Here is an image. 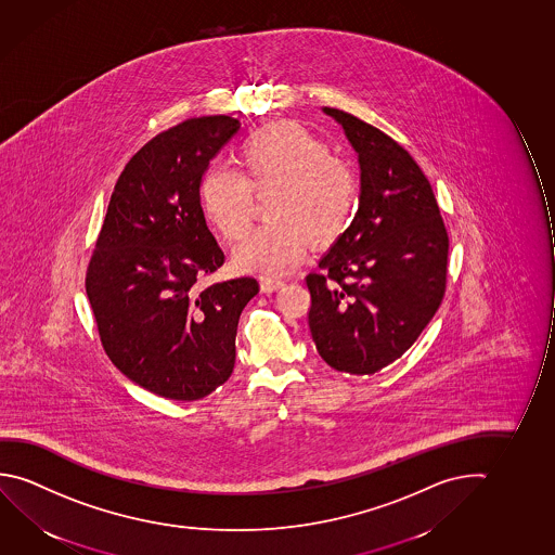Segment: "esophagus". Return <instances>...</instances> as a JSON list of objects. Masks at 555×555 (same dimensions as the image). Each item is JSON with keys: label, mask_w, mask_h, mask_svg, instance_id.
Masks as SVG:
<instances>
[{"label": "esophagus", "mask_w": 555, "mask_h": 555, "mask_svg": "<svg viewBox=\"0 0 555 555\" xmlns=\"http://www.w3.org/2000/svg\"><path fill=\"white\" fill-rule=\"evenodd\" d=\"M286 282L282 281V279H273V276H261V291L263 292H273L282 288Z\"/></svg>", "instance_id": "esophagus-1"}]
</instances>
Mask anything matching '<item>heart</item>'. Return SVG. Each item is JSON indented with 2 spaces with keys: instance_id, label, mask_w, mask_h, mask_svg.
<instances>
[{
  "instance_id": "heart-1",
  "label": "heart",
  "mask_w": 555,
  "mask_h": 555,
  "mask_svg": "<svg viewBox=\"0 0 555 555\" xmlns=\"http://www.w3.org/2000/svg\"><path fill=\"white\" fill-rule=\"evenodd\" d=\"M240 172L209 167L199 202L214 231L236 242L251 224L254 194L264 199L271 221L251 232L234 251L244 273H286L306 257L311 238L328 246L348 231L359 188L350 167L334 159L331 145L296 120L254 130L238 145Z\"/></svg>"
}]
</instances>
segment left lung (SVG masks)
I'll use <instances>...</instances> for the list:
<instances>
[{
    "label": "left lung",
    "instance_id": "obj_1",
    "mask_svg": "<svg viewBox=\"0 0 555 555\" xmlns=\"http://www.w3.org/2000/svg\"><path fill=\"white\" fill-rule=\"evenodd\" d=\"M324 113L358 152L361 196L350 229L306 276L309 331L331 367L373 375L410 350L440 308L450 240L410 152L351 113Z\"/></svg>",
    "mask_w": 555,
    "mask_h": 555
}]
</instances>
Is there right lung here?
Wrapping results in <instances>:
<instances>
[{
  "instance_id": "right-lung-1",
  "label": "right lung",
  "mask_w": 555,
  "mask_h": 555,
  "mask_svg": "<svg viewBox=\"0 0 555 555\" xmlns=\"http://www.w3.org/2000/svg\"><path fill=\"white\" fill-rule=\"evenodd\" d=\"M229 115L167 128L125 165L86 269L103 350L162 398L194 401L229 380L242 309L259 282L199 286L224 254L207 229L199 182L236 132Z\"/></svg>"
}]
</instances>
